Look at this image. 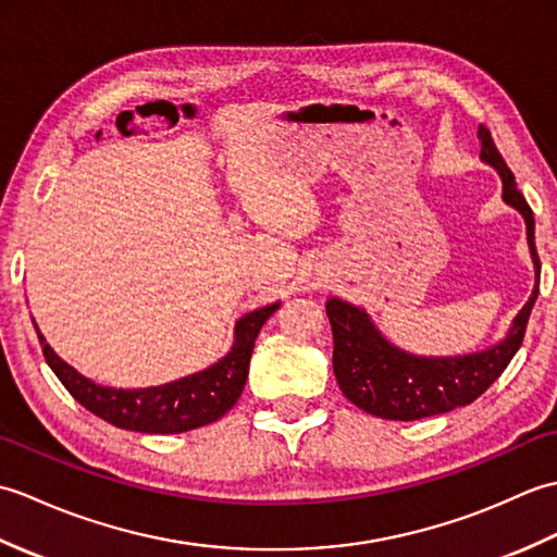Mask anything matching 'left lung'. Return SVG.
I'll list each match as a JSON object with an SVG mask.
<instances>
[{"instance_id":"left-lung-1","label":"left lung","mask_w":557,"mask_h":557,"mask_svg":"<svg viewBox=\"0 0 557 557\" xmlns=\"http://www.w3.org/2000/svg\"><path fill=\"white\" fill-rule=\"evenodd\" d=\"M481 162L500 174L503 200L515 208L527 224V244L534 263V289L522 306L507 333L495 345L457 354V357H421L393 345L363 306L339 297L325 301V311L333 325V369L342 395L351 405L389 421H417L435 413L467 407L498 381L500 373L522 347L531 309L539 297L541 263L534 242V212L524 196L517 191V182L503 156L493 144L486 126H479Z\"/></svg>"}]
</instances>
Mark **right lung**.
<instances>
[{"mask_svg":"<svg viewBox=\"0 0 557 557\" xmlns=\"http://www.w3.org/2000/svg\"><path fill=\"white\" fill-rule=\"evenodd\" d=\"M280 306L282 301H275L236 318L232 347L215 363L150 387H110L90 381L47 345L38 323L33 321V325L38 330L45 361L78 405L116 429L164 435L200 429L218 421L236 405L244 393L256 337Z\"/></svg>","mask_w":557,"mask_h":557,"instance_id":"add662e5","label":"right lung"}]
</instances>
